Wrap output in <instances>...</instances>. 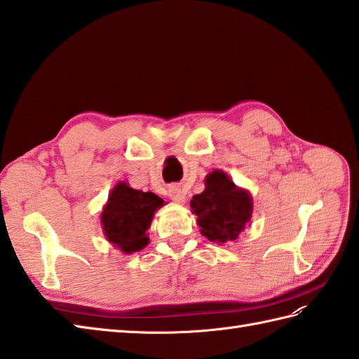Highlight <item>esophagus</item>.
I'll use <instances>...</instances> for the list:
<instances>
[{
	"instance_id": "34e87169",
	"label": "esophagus",
	"mask_w": 359,
	"mask_h": 359,
	"mask_svg": "<svg viewBox=\"0 0 359 359\" xmlns=\"http://www.w3.org/2000/svg\"><path fill=\"white\" fill-rule=\"evenodd\" d=\"M169 196L172 198V200H173L175 203H186V194H184V190L177 187V186H172V187L169 189Z\"/></svg>"
}]
</instances>
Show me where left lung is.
<instances>
[{
  "instance_id": "1",
  "label": "left lung",
  "mask_w": 359,
  "mask_h": 359,
  "mask_svg": "<svg viewBox=\"0 0 359 359\" xmlns=\"http://www.w3.org/2000/svg\"><path fill=\"white\" fill-rule=\"evenodd\" d=\"M201 233L209 241L235 243L249 226L253 201L245 189L235 186L226 172L213 170L205 177V189L190 201Z\"/></svg>"
}]
</instances>
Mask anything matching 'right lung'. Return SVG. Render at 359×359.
I'll return each instance as SVG.
<instances>
[{
  "mask_svg": "<svg viewBox=\"0 0 359 359\" xmlns=\"http://www.w3.org/2000/svg\"><path fill=\"white\" fill-rule=\"evenodd\" d=\"M163 204L161 198L152 192L132 189L124 181L118 182L101 212V227L107 241L126 255L144 249L149 244L147 230Z\"/></svg>",
  "mask_w": 359,
  "mask_h": 359,
  "instance_id": "right-lung-1",
  "label": "right lung"
}]
</instances>
